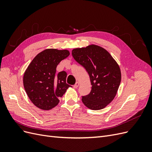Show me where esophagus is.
I'll list each match as a JSON object with an SVG mask.
<instances>
[{
  "label": "esophagus",
  "mask_w": 152,
  "mask_h": 152,
  "mask_svg": "<svg viewBox=\"0 0 152 152\" xmlns=\"http://www.w3.org/2000/svg\"><path fill=\"white\" fill-rule=\"evenodd\" d=\"M79 82H77L75 84V85L73 86V87H74V88H77L78 87H79Z\"/></svg>",
  "instance_id": "esophagus-1"
}]
</instances>
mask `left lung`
Returning <instances> with one entry per match:
<instances>
[{"instance_id": "1", "label": "left lung", "mask_w": 152, "mask_h": 152, "mask_svg": "<svg viewBox=\"0 0 152 152\" xmlns=\"http://www.w3.org/2000/svg\"><path fill=\"white\" fill-rule=\"evenodd\" d=\"M72 54L85 68L92 85L90 93L82 96V103L93 110L105 108L115 97L121 84V72L118 63L107 50L94 44L73 49Z\"/></svg>"}]
</instances>
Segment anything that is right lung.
I'll return each instance as SVG.
<instances>
[{
	"label": "right lung",
	"instance_id": "obj_1",
	"mask_svg": "<svg viewBox=\"0 0 152 152\" xmlns=\"http://www.w3.org/2000/svg\"><path fill=\"white\" fill-rule=\"evenodd\" d=\"M69 55L66 49H46L37 55L27 67L23 79L24 88L37 108H53L59 103V98L71 87L66 83V72L56 73L58 64Z\"/></svg>",
	"mask_w": 152,
	"mask_h": 152
}]
</instances>
